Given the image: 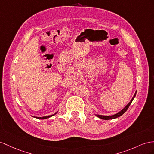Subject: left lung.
Returning <instances> with one entry per match:
<instances>
[{
	"label": "left lung",
	"mask_w": 154,
	"mask_h": 154,
	"mask_svg": "<svg viewBox=\"0 0 154 154\" xmlns=\"http://www.w3.org/2000/svg\"><path fill=\"white\" fill-rule=\"evenodd\" d=\"M136 94H137V91L135 92V94H134V96H133V97H132V99L131 100V101H130L129 103H128V105L125 106V107L123 109H122L121 111H120V112H118V113H116V114H115V115H111V116H105V115H96V116H97L98 118H101V119H103V120H111V119H115V118H118V117H120V116H122V115H123V114L127 111V110L128 109V108H129V105H131V103H132V101H133V99L134 98H135V96H136Z\"/></svg>",
	"instance_id": "obj_1"
}]
</instances>
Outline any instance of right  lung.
Segmentation results:
<instances>
[{
    "instance_id": "1",
    "label": "right lung",
    "mask_w": 154,
    "mask_h": 154,
    "mask_svg": "<svg viewBox=\"0 0 154 154\" xmlns=\"http://www.w3.org/2000/svg\"><path fill=\"white\" fill-rule=\"evenodd\" d=\"M57 112H58V111L55 112L54 114H53V115H49V116H43V117H37V116L35 117V116H32L34 117V118H38V119H42V120H43V119H47V118H50V117H51V116H53L55 115Z\"/></svg>"
}]
</instances>
